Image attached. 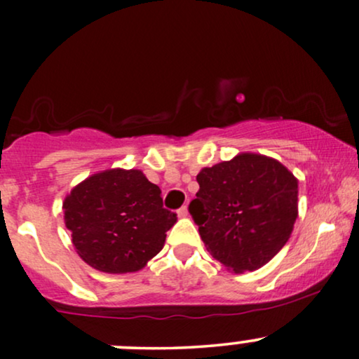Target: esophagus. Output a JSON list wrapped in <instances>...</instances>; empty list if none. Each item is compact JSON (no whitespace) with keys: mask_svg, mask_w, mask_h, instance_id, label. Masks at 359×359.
<instances>
[{"mask_svg":"<svg viewBox=\"0 0 359 359\" xmlns=\"http://www.w3.org/2000/svg\"><path fill=\"white\" fill-rule=\"evenodd\" d=\"M187 214H189V210H187V207H180L179 210H177V215H179V217H187Z\"/></svg>","mask_w":359,"mask_h":359,"instance_id":"1","label":"esophagus"}]
</instances>
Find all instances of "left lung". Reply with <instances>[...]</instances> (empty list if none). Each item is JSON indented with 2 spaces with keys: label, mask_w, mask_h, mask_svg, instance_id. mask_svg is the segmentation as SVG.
Wrapping results in <instances>:
<instances>
[{
  "label": "left lung",
  "mask_w": 359,
  "mask_h": 359,
  "mask_svg": "<svg viewBox=\"0 0 359 359\" xmlns=\"http://www.w3.org/2000/svg\"><path fill=\"white\" fill-rule=\"evenodd\" d=\"M189 204L214 259L236 273L269 262L287 243L297 217V180L283 163L256 154L205 167Z\"/></svg>",
  "instance_id": "obj_1"
}]
</instances>
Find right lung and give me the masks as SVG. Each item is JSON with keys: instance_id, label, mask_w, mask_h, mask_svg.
Segmentation results:
<instances>
[{"instance_id": "right-lung-1", "label": "right lung", "mask_w": 359, "mask_h": 359, "mask_svg": "<svg viewBox=\"0 0 359 359\" xmlns=\"http://www.w3.org/2000/svg\"><path fill=\"white\" fill-rule=\"evenodd\" d=\"M65 224L79 256L102 273L142 269L157 256L177 221L161 189L140 170H105L76 185L63 202Z\"/></svg>"}]
</instances>
